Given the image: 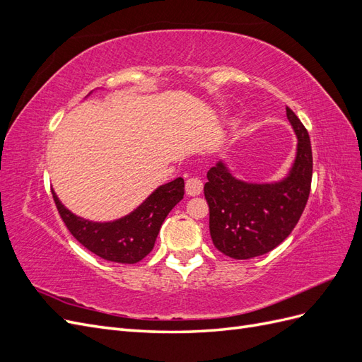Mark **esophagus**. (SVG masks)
I'll return each mask as SVG.
<instances>
[{
	"label": "esophagus",
	"mask_w": 362,
	"mask_h": 362,
	"mask_svg": "<svg viewBox=\"0 0 362 362\" xmlns=\"http://www.w3.org/2000/svg\"><path fill=\"white\" fill-rule=\"evenodd\" d=\"M202 181L198 178H189L185 181V192H187L189 196H198L202 193Z\"/></svg>",
	"instance_id": "34e87169"
}]
</instances>
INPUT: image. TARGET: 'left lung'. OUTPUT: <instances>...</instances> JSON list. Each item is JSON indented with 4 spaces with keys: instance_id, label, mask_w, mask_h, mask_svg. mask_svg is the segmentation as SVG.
<instances>
[{
    "instance_id": "obj_1",
    "label": "left lung",
    "mask_w": 362,
    "mask_h": 362,
    "mask_svg": "<svg viewBox=\"0 0 362 362\" xmlns=\"http://www.w3.org/2000/svg\"><path fill=\"white\" fill-rule=\"evenodd\" d=\"M287 119L298 137L293 166L276 182L237 180L223 161L206 173L204 194L210 208V234L222 254L247 259L264 255L286 240L308 202L313 152L308 131L287 107Z\"/></svg>"
}]
</instances>
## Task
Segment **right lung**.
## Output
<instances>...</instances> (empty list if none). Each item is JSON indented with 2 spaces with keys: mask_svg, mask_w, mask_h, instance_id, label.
<instances>
[{
  "mask_svg": "<svg viewBox=\"0 0 362 362\" xmlns=\"http://www.w3.org/2000/svg\"><path fill=\"white\" fill-rule=\"evenodd\" d=\"M51 192L62 221L86 249L107 261L134 264L154 247L164 218L184 198V180L160 185L134 211L113 222H92L75 216L60 202L56 192Z\"/></svg>",
  "mask_w": 362,
  "mask_h": 362,
  "instance_id": "right-lung-1",
  "label": "right lung"
}]
</instances>
